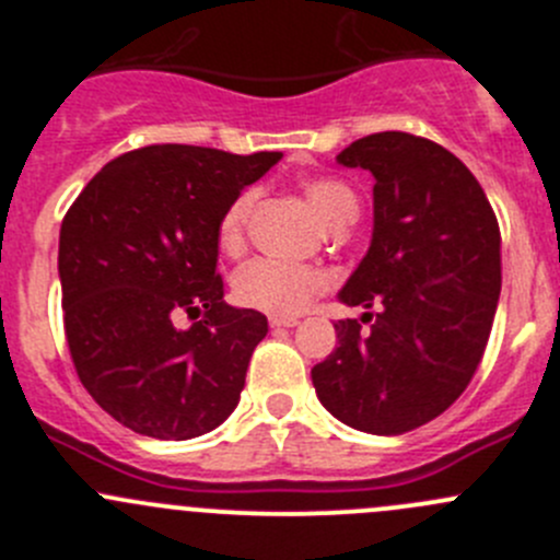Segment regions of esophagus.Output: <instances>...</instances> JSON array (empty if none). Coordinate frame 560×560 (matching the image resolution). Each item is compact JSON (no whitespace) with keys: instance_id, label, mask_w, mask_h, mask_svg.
<instances>
[{"instance_id":"obj_1","label":"esophagus","mask_w":560,"mask_h":560,"mask_svg":"<svg viewBox=\"0 0 560 560\" xmlns=\"http://www.w3.org/2000/svg\"><path fill=\"white\" fill-rule=\"evenodd\" d=\"M269 327H271V329L296 327V318H289V316H269Z\"/></svg>"}]
</instances>
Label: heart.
Wrapping results in <instances>:
<instances>
[{"label":"heart","instance_id":"obj_1","mask_svg":"<svg viewBox=\"0 0 560 560\" xmlns=\"http://www.w3.org/2000/svg\"><path fill=\"white\" fill-rule=\"evenodd\" d=\"M307 203L327 228L349 225L360 214V200L354 189L338 178H307L302 184ZM253 189H244L233 197L222 211L217 225V242L225 253H236L244 244V225L253 209ZM327 275L316 266L285 264L275 258H253L238 266L231 280L233 300L242 307L271 313V316H296L311 305L313 296L327 289Z\"/></svg>","mask_w":560,"mask_h":560}]
</instances>
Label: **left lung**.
I'll list each match as a JSON object with an SVG mask.
<instances>
[{"mask_svg":"<svg viewBox=\"0 0 560 560\" xmlns=\"http://www.w3.org/2000/svg\"><path fill=\"white\" fill-rule=\"evenodd\" d=\"M338 164L376 178L371 247L338 294L376 313L335 324L313 387L340 423L404 434L443 415L481 363L500 296L498 217L476 175L425 137L369 135Z\"/></svg>","mask_w":560,"mask_h":560,"instance_id":"left-lung-1","label":"left lung"}]
</instances>
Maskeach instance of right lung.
<instances>
[{
  "mask_svg": "<svg viewBox=\"0 0 560 560\" xmlns=\"http://www.w3.org/2000/svg\"><path fill=\"white\" fill-rule=\"evenodd\" d=\"M280 156L148 145L104 164L68 209L57 258L68 349L84 390L126 429L191 440L236 409L269 324L222 300L217 225Z\"/></svg>",
  "mask_w": 560,
  "mask_h": 560,
  "instance_id": "obj_1",
  "label": "right lung"
}]
</instances>
